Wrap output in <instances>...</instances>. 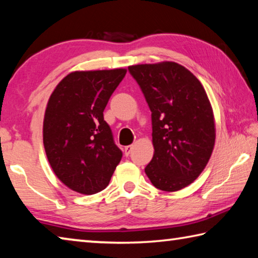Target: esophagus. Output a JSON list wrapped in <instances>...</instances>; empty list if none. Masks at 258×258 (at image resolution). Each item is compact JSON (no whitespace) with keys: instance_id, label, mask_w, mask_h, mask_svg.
Segmentation results:
<instances>
[{"instance_id":"esophagus-1","label":"esophagus","mask_w":258,"mask_h":258,"mask_svg":"<svg viewBox=\"0 0 258 258\" xmlns=\"http://www.w3.org/2000/svg\"><path fill=\"white\" fill-rule=\"evenodd\" d=\"M132 149H133V145H127V147H125V149H124V153H125V156L127 157L128 154L131 153V151H132Z\"/></svg>"}]
</instances>
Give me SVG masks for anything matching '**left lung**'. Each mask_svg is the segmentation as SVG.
Masks as SVG:
<instances>
[{
  "mask_svg": "<svg viewBox=\"0 0 258 258\" xmlns=\"http://www.w3.org/2000/svg\"><path fill=\"white\" fill-rule=\"evenodd\" d=\"M128 71L152 113L154 152L145 174L159 189H182L204 170L214 148V115L205 89L175 62L131 65Z\"/></svg>",
  "mask_w": 258,
  "mask_h": 258,
  "instance_id": "left-lung-1",
  "label": "left lung"
}]
</instances>
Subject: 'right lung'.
Listing matches in <instances>:
<instances>
[{
    "mask_svg": "<svg viewBox=\"0 0 258 258\" xmlns=\"http://www.w3.org/2000/svg\"><path fill=\"white\" fill-rule=\"evenodd\" d=\"M126 71H74L49 97L43 124L45 152L56 177L77 193L105 189L123 156L104 110Z\"/></svg>",
    "mask_w": 258,
    "mask_h": 258,
    "instance_id": "obj_1",
    "label": "right lung"
}]
</instances>
